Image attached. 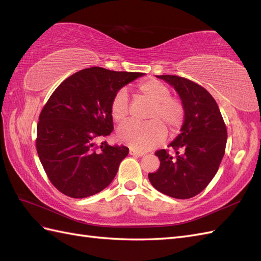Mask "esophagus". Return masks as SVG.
Listing matches in <instances>:
<instances>
[{
    "label": "esophagus",
    "mask_w": 261,
    "mask_h": 261,
    "mask_svg": "<svg viewBox=\"0 0 261 261\" xmlns=\"http://www.w3.org/2000/svg\"><path fill=\"white\" fill-rule=\"evenodd\" d=\"M129 154L134 155V156H143L145 154V152H140V151H136V150H134V149H130Z\"/></svg>",
    "instance_id": "34e87169"
}]
</instances>
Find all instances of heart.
Here are the masks:
<instances>
[{"instance_id": "b5f03b06", "label": "heart", "mask_w": 261, "mask_h": 261, "mask_svg": "<svg viewBox=\"0 0 261 261\" xmlns=\"http://www.w3.org/2000/svg\"><path fill=\"white\" fill-rule=\"evenodd\" d=\"M140 96L151 102L148 120L145 124L135 122L126 123L117 132V138L121 143L129 146L136 151L147 150L159 145L167 136V130H177L184 121V107L181 102L171 97V91L167 85L156 81L147 80L138 85ZM110 114L112 120L122 124L128 115V94L126 89H120L112 98L110 105Z\"/></svg>"}]
</instances>
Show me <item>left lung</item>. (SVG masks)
Wrapping results in <instances>:
<instances>
[{
	"instance_id": "left-lung-1",
	"label": "left lung",
	"mask_w": 261,
	"mask_h": 261,
	"mask_svg": "<svg viewBox=\"0 0 261 261\" xmlns=\"http://www.w3.org/2000/svg\"><path fill=\"white\" fill-rule=\"evenodd\" d=\"M177 92L184 107L180 133L169 147L155 152L160 168L149 173L150 183L164 195L188 199L202 192L217 174L224 155L227 132L211 94L192 81L174 75H158Z\"/></svg>"
}]
</instances>
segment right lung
<instances>
[{
    "instance_id": "obj_1",
    "label": "right lung",
    "mask_w": 261,
    "mask_h": 261,
    "mask_svg": "<svg viewBox=\"0 0 261 261\" xmlns=\"http://www.w3.org/2000/svg\"><path fill=\"white\" fill-rule=\"evenodd\" d=\"M144 73L102 67L80 70L63 82L43 107L37 125V151L51 183L72 198H85L110 185L128 154L125 146L96 147L113 130L114 94Z\"/></svg>"
}]
</instances>
